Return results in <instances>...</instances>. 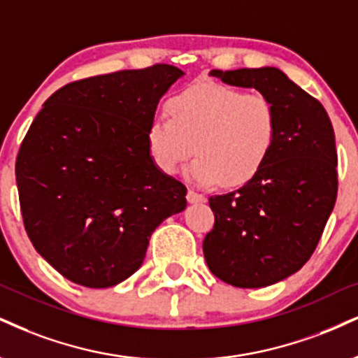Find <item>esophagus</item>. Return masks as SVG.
<instances>
[{
  "mask_svg": "<svg viewBox=\"0 0 358 358\" xmlns=\"http://www.w3.org/2000/svg\"><path fill=\"white\" fill-rule=\"evenodd\" d=\"M187 198H188V201H190V203H201V201H205L203 193H198L195 190H188Z\"/></svg>",
  "mask_w": 358,
  "mask_h": 358,
  "instance_id": "34e87169",
  "label": "esophagus"
}]
</instances>
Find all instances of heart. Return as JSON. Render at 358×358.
Listing matches in <instances>:
<instances>
[{"mask_svg":"<svg viewBox=\"0 0 358 358\" xmlns=\"http://www.w3.org/2000/svg\"><path fill=\"white\" fill-rule=\"evenodd\" d=\"M170 118L148 128V148L165 173H175L193 152L190 175L201 185L242 187L264 170L278 138V113L262 93L230 85H195L166 103Z\"/></svg>","mask_w":358,"mask_h":358,"instance_id":"obj_1","label":"heart"}]
</instances>
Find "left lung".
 <instances>
[{
    "label": "left lung",
    "mask_w": 358,
    "mask_h": 358,
    "mask_svg": "<svg viewBox=\"0 0 358 358\" xmlns=\"http://www.w3.org/2000/svg\"><path fill=\"white\" fill-rule=\"evenodd\" d=\"M223 83L273 101L278 138L264 170L240 190L210 196L203 253L215 277L260 288L295 273L315 252L337 200V150L322 103L277 68L212 70Z\"/></svg>",
    "instance_id": "obj_1"
}]
</instances>
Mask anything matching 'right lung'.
Instances as JSON below:
<instances>
[{
  "instance_id": "right-lung-1",
  "label": "right lung",
  "mask_w": 358,
  "mask_h": 358,
  "mask_svg": "<svg viewBox=\"0 0 358 358\" xmlns=\"http://www.w3.org/2000/svg\"><path fill=\"white\" fill-rule=\"evenodd\" d=\"M183 75L171 64L64 85L16 157L24 230L64 278L90 288L127 280L150 236L187 206V187L150 157L148 128L162 94Z\"/></svg>"
}]
</instances>
